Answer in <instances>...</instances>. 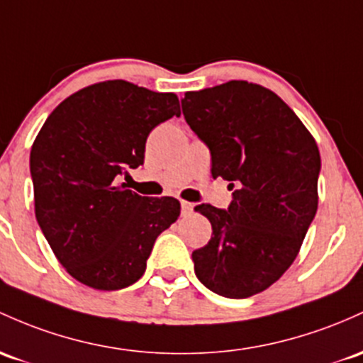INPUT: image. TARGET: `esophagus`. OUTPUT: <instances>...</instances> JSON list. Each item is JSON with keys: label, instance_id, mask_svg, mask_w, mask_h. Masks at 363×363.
I'll return each mask as SVG.
<instances>
[{"label": "esophagus", "instance_id": "1", "mask_svg": "<svg viewBox=\"0 0 363 363\" xmlns=\"http://www.w3.org/2000/svg\"><path fill=\"white\" fill-rule=\"evenodd\" d=\"M193 208H194V205L193 203H189V201H181V210H182V215H191L193 213Z\"/></svg>", "mask_w": 363, "mask_h": 363}]
</instances>
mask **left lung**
I'll use <instances>...</instances> for the list:
<instances>
[{
    "label": "left lung",
    "instance_id": "8db88e82",
    "mask_svg": "<svg viewBox=\"0 0 363 363\" xmlns=\"http://www.w3.org/2000/svg\"><path fill=\"white\" fill-rule=\"evenodd\" d=\"M181 103L212 175L234 188L227 210L194 208L212 224V240L193 252L194 274L220 296H253L289 269L315 217L317 143L276 93L252 82L189 91Z\"/></svg>",
    "mask_w": 363,
    "mask_h": 363
}]
</instances>
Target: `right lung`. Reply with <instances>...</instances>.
Wrapping results in <instances>:
<instances>
[{"label": "right lung", "instance_id": "1", "mask_svg": "<svg viewBox=\"0 0 363 363\" xmlns=\"http://www.w3.org/2000/svg\"><path fill=\"white\" fill-rule=\"evenodd\" d=\"M174 115H181L174 93L105 81L63 99L39 130L30 150L35 218L82 284L101 291L134 284L157 238L177 220L175 198L117 184L143 165L151 130Z\"/></svg>", "mask_w": 363, "mask_h": 363}]
</instances>
